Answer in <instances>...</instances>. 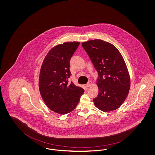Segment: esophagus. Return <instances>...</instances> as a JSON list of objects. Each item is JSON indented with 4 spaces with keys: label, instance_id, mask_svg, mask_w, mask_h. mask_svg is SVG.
<instances>
[{
    "label": "esophagus",
    "instance_id": "34e87169",
    "mask_svg": "<svg viewBox=\"0 0 155 155\" xmlns=\"http://www.w3.org/2000/svg\"><path fill=\"white\" fill-rule=\"evenodd\" d=\"M92 81H89L88 82V84L86 85V87H87V88L90 87L92 85Z\"/></svg>",
    "mask_w": 155,
    "mask_h": 155
}]
</instances>
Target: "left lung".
Listing matches in <instances>:
<instances>
[{
  "mask_svg": "<svg viewBox=\"0 0 155 155\" xmlns=\"http://www.w3.org/2000/svg\"><path fill=\"white\" fill-rule=\"evenodd\" d=\"M99 77V94L93 101L104 112L114 110L122 104L130 88V77L124 60L118 49L101 39L82 42Z\"/></svg>",
  "mask_w": 155,
  "mask_h": 155,
  "instance_id": "1",
  "label": "left lung"
}]
</instances>
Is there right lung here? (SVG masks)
<instances>
[{
	"mask_svg": "<svg viewBox=\"0 0 155 155\" xmlns=\"http://www.w3.org/2000/svg\"><path fill=\"white\" fill-rule=\"evenodd\" d=\"M80 45L78 42H64L54 46L45 56L41 68L39 88L46 105L58 114L73 110L84 90L68 80L70 59Z\"/></svg>",
	"mask_w": 155,
	"mask_h": 155,
	"instance_id": "1",
	"label": "right lung"
}]
</instances>
